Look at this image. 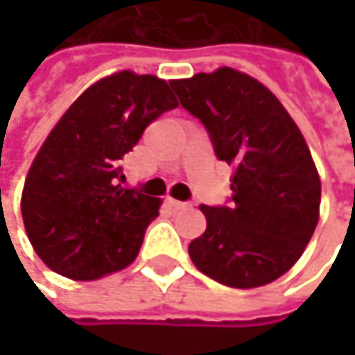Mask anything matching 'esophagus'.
<instances>
[{"instance_id": "obj_1", "label": "esophagus", "mask_w": 355, "mask_h": 355, "mask_svg": "<svg viewBox=\"0 0 355 355\" xmlns=\"http://www.w3.org/2000/svg\"><path fill=\"white\" fill-rule=\"evenodd\" d=\"M168 205L175 207V209H187L189 207L187 201H178V199H173V197H168Z\"/></svg>"}]
</instances>
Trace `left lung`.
Segmentation results:
<instances>
[{"instance_id": "obj_1", "label": "left lung", "mask_w": 355, "mask_h": 355, "mask_svg": "<svg viewBox=\"0 0 355 355\" xmlns=\"http://www.w3.org/2000/svg\"><path fill=\"white\" fill-rule=\"evenodd\" d=\"M171 86L205 127L218 160L234 166L230 205L199 207L207 228L189 245L191 261L230 288L277 279L319 222V173L300 129L263 84L230 67Z\"/></svg>"}]
</instances>
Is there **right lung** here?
<instances>
[{"label": "right lung", "mask_w": 355, "mask_h": 355, "mask_svg": "<svg viewBox=\"0 0 355 355\" xmlns=\"http://www.w3.org/2000/svg\"><path fill=\"white\" fill-rule=\"evenodd\" d=\"M177 105L164 80L119 71L67 108L38 150L22 193L24 228L46 267L96 279L137 257L160 199L125 189L121 160L152 121Z\"/></svg>", "instance_id": "1"}]
</instances>
